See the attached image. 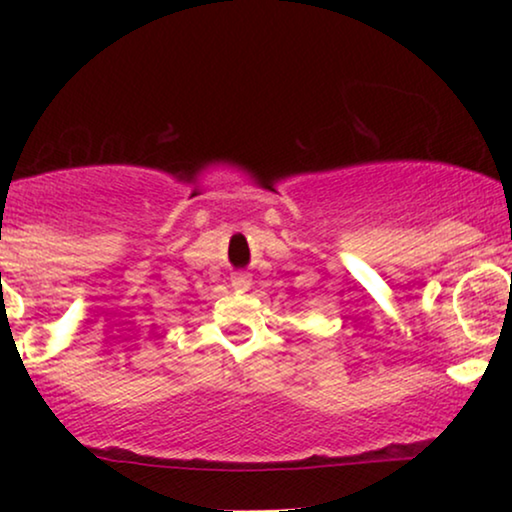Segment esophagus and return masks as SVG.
<instances>
[{"mask_svg":"<svg viewBox=\"0 0 512 512\" xmlns=\"http://www.w3.org/2000/svg\"><path fill=\"white\" fill-rule=\"evenodd\" d=\"M230 284H233L235 291H249L251 279H249V275H244V272H237V275L230 277Z\"/></svg>","mask_w":512,"mask_h":512,"instance_id":"obj_1","label":"esophagus"}]
</instances>
